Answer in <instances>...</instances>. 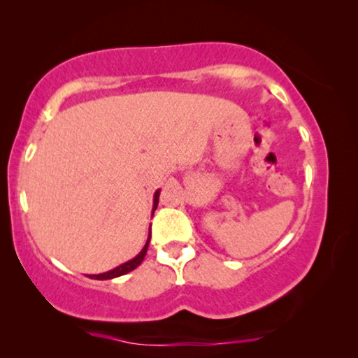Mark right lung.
I'll return each instance as SVG.
<instances>
[{"mask_svg":"<svg viewBox=\"0 0 358 358\" xmlns=\"http://www.w3.org/2000/svg\"><path fill=\"white\" fill-rule=\"evenodd\" d=\"M158 199H159V190H156L155 192V200H153V213L156 207H158ZM150 238H151V231H150V236H148V241H146V244L143 246V249H141V252L138 254V256L131 259V261L122 264V266L112 268V271L109 272H104V273H97V275H90V278H96V280H107V278H115V277H120V275H125V273H129L134 271V268H136L140 266L141 262H143V259L146 256V251H148V244H150Z\"/></svg>","mask_w":358,"mask_h":358,"instance_id":"right-lung-1","label":"right lung"}]
</instances>
